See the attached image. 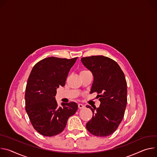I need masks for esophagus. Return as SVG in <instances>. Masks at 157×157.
<instances>
[{
    "instance_id": "esophagus-1",
    "label": "esophagus",
    "mask_w": 157,
    "mask_h": 157,
    "mask_svg": "<svg viewBox=\"0 0 157 157\" xmlns=\"http://www.w3.org/2000/svg\"><path fill=\"white\" fill-rule=\"evenodd\" d=\"M78 109H83L85 107V106L83 105H82V104H81V103L78 104Z\"/></svg>"
}]
</instances>
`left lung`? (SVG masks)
Returning a JSON list of instances; mask_svg holds the SVG:
<instances>
[{"label":"left lung","instance_id":"left-lung-1","mask_svg":"<svg viewBox=\"0 0 157 157\" xmlns=\"http://www.w3.org/2000/svg\"><path fill=\"white\" fill-rule=\"evenodd\" d=\"M83 64L92 72L94 82L90 94L97 93L100 101L86 128L97 136L112 134L123 120L127 103V84L125 75L113 60L103 56L82 57Z\"/></svg>","mask_w":157,"mask_h":157}]
</instances>
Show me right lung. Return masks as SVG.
I'll return each instance as SVG.
<instances>
[{
	"instance_id": "1",
	"label": "right lung",
	"mask_w": 157,
	"mask_h": 157,
	"mask_svg": "<svg viewBox=\"0 0 157 157\" xmlns=\"http://www.w3.org/2000/svg\"><path fill=\"white\" fill-rule=\"evenodd\" d=\"M77 59L45 58L35 65L30 72L25 89V110L34 129L44 136H52L63 132L68 118L78 109L74 101L59 106L55 98L57 89L65 85Z\"/></svg>"
}]
</instances>
